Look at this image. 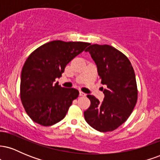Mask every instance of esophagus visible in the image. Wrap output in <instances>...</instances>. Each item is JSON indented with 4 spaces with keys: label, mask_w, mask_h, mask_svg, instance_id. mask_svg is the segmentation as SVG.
I'll return each mask as SVG.
<instances>
[{
    "label": "esophagus",
    "mask_w": 160,
    "mask_h": 160,
    "mask_svg": "<svg viewBox=\"0 0 160 160\" xmlns=\"http://www.w3.org/2000/svg\"><path fill=\"white\" fill-rule=\"evenodd\" d=\"M86 93H84V92H82L80 91V96H86Z\"/></svg>",
    "instance_id": "34e87169"
}]
</instances>
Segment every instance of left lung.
I'll return each instance as SVG.
<instances>
[{
	"label": "left lung",
	"mask_w": 160,
	"mask_h": 160,
	"mask_svg": "<svg viewBox=\"0 0 160 160\" xmlns=\"http://www.w3.org/2000/svg\"><path fill=\"white\" fill-rule=\"evenodd\" d=\"M85 51L91 55L102 83L107 87L102 102L93 95H87L91 104L84 111V117L97 131H113L126 122L136 104L135 71L127 57L111 46L92 44Z\"/></svg>",
	"instance_id": "left-lung-1"
}]
</instances>
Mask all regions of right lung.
<instances>
[{"label": "right lung", "mask_w": 160, "mask_h": 160, "mask_svg": "<svg viewBox=\"0 0 160 160\" xmlns=\"http://www.w3.org/2000/svg\"><path fill=\"white\" fill-rule=\"evenodd\" d=\"M89 45L84 42L53 40L28 56L22 70L20 97L34 122L49 126L65 118L79 91L54 82L62 76L66 65Z\"/></svg>", "instance_id": "add662e5"}]
</instances>
